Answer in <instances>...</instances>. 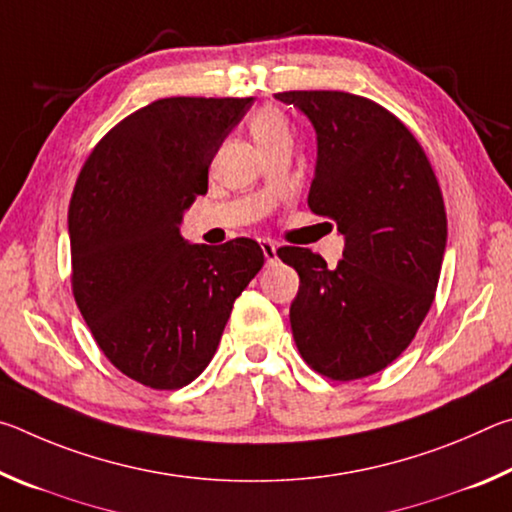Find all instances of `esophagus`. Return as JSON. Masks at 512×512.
<instances>
[{
    "label": "esophagus",
    "mask_w": 512,
    "mask_h": 512,
    "mask_svg": "<svg viewBox=\"0 0 512 512\" xmlns=\"http://www.w3.org/2000/svg\"><path fill=\"white\" fill-rule=\"evenodd\" d=\"M259 246H262L266 264H273L277 259V244H275V241L273 239H262V241H259Z\"/></svg>",
    "instance_id": "esophagus-1"
}]
</instances>
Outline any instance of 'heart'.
Listing matches in <instances>:
<instances>
[{
	"label": "heart",
	"instance_id": "heart-1",
	"mask_svg": "<svg viewBox=\"0 0 512 512\" xmlns=\"http://www.w3.org/2000/svg\"><path fill=\"white\" fill-rule=\"evenodd\" d=\"M248 128L262 151H266L268 146H273L277 142H291L289 119L284 117L280 110L271 106L253 112V117L248 121Z\"/></svg>",
	"mask_w": 512,
	"mask_h": 512
}]
</instances>
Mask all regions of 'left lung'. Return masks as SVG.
Listing matches in <instances>:
<instances>
[{
    "mask_svg": "<svg viewBox=\"0 0 512 512\" xmlns=\"http://www.w3.org/2000/svg\"><path fill=\"white\" fill-rule=\"evenodd\" d=\"M316 131L307 203L345 239L336 268L309 248L277 250L300 275L291 332L311 368L336 381L384 370L433 302L447 244L436 173L400 119L348 92H277Z\"/></svg>",
    "mask_w": 512,
    "mask_h": 512,
    "instance_id": "left-lung-1",
    "label": "left lung"
}]
</instances>
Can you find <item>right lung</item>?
<instances>
[{
  "label": "right lung",
  "instance_id": "add662e5",
  "mask_svg": "<svg viewBox=\"0 0 512 512\" xmlns=\"http://www.w3.org/2000/svg\"><path fill=\"white\" fill-rule=\"evenodd\" d=\"M250 106L253 97L153 101L94 146L76 180L67 219L76 305L112 366L144 386L171 391L201 375L264 266L253 239L205 246L180 235Z\"/></svg>",
  "mask_w": 512,
  "mask_h": 512
}]
</instances>
